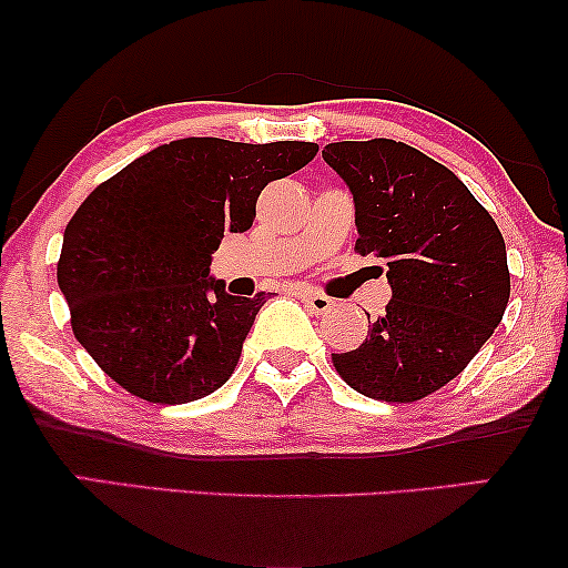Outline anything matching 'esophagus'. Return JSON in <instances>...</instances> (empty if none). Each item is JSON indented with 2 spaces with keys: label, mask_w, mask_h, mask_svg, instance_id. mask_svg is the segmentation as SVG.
I'll return each instance as SVG.
<instances>
[{
  "label": "esophagus",
  "mask_w": 568,
  "mask_h": 568,
  "mask_svg": "<svg viewBox=\"0 0 568 568\" xmlns=\"http://www.w3.org/2000/svg\"><path fill=\"white\" fill-rule=\"evenodd\" d=\"M302 300H305V305L317 315H325L333 307V300L325 297L321 292H302Z\"/></svg>",
  "instance_id": "1"
}]
</instances>
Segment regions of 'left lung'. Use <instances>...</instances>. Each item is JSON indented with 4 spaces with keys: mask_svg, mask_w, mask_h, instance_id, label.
<instances>
[{
    "mask_svg": "<svg viewBox=\"0 0 568 568\" xmlns=\"http://www.w3.org/2000/svg\"><path fill=\"white\" fill-rule=\"evenodd\" d=\"M323 160L354 196L356 253L377 258L393 290L369 338L333 364L367 398L422 400L460 375L501 323L507 245L468 185L414 146L333 142Z\"/></svg>",
    "mask_w": 568,
    "mask_h": 568,
    "instance_id": "obj_1",
    "label": "left lung"
}]
</instances>
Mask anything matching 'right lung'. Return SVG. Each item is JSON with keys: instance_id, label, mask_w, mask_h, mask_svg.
I'll list each match as a JSON object with an SVG mask.
<instances>
[{"instance_id": "add662e5", "label": "right lung", "mask_w": 568, "mask_h": 568, "mask_svg": "<svg viewBox=\"0 0 568 568\" xmlns=\"http://www.w3.org/2000/svg\"><path fill=\"white\" fill-rule=\"evenodd\" d=\"M313 142L189 136L100 183L64 230L57 266L72 331L98 367L150 403L214 393L237 367L266 302L209 276L224 232L253 227L271 181L315 158Z\"/></svg>"}]
</instances>
